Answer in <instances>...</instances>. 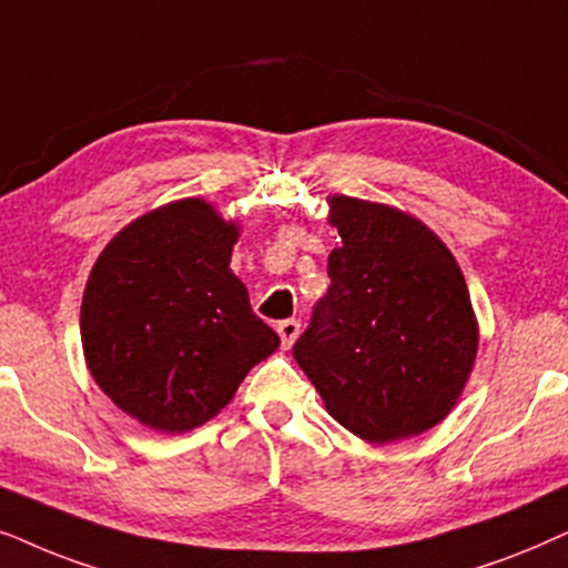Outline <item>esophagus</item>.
I'll return each mask as SVG.
<instances>
[{
  "label": "esophagus",
  "mask_w": 568,
  "mask_h": 568,
  "mask_svg": "<svg viewBox=\"0 0 568 568\" xmlns=\"http://www.w3.org/2000/svg\"><path fill=\"white\" fill-rule=\"evenodd\" d=\"M277 335L283 339V347H291L301 335V322L298 320H283L277 324Z\"/></svg>",
  "instance_id": "34e87169"
}]
</instances>
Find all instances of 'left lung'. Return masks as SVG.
Wrapping results in <instances>:
<instances>
[{"label": "left lung", "mask_w": 568, "mask_h": 568, "mask_svg": "<svg viewBox=\"0 0 568 568\" xmlns=\"http://www.w3.org/2000/svg\"><path fill=\"white\" fill-rule=\"evenodd\" d=\"M343 246L293 358L332 418L374 444L436 426L478 351L470 293L449 248L399 210L332 196Z\"/></svg>", "instance_id": "obj_1"}]
</instances>
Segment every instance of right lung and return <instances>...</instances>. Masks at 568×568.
I'll list each match as a JSON object with an SVG mask.
<instances>
[{"label": "right lung", "instance_id": "1", "mask_svg": "<svg viewBox=\"0 0 568 568\" xmlns=\"http://www.w3.org/2000/svg\"><path fill=\"white\" fill-rule=\"evenodd\" d=\"M236 236L205 200L171 202L126 225L90 272L80 312L88 368L150 428L202 426L280 345L229 267Z\"/></svg>", "mask_w": 568, "mask_h": 568}]
</instances>
